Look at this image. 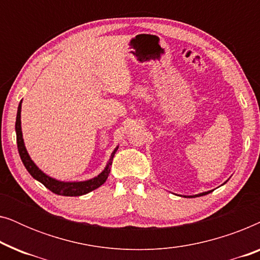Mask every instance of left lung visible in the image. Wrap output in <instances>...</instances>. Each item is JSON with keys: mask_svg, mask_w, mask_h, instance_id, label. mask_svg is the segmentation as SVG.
<instances>
[{"mask_svg": "<svg viewBox=\"0 0 260 260\" xmlns=\"http://www.w3.org/2000/svg\"><path fill=\"white\" fill-rule=\"evenodd\" d=\"M212 190H209V191H205V193H200V194H198V195H191V197H186V198H197V197H202V195H206V194H208V193H211Z\"/></svg>", "mask_w": 260, "mask_h": 260, "instance_id": "8db88e82", "label": "left lung"}]
</instances>
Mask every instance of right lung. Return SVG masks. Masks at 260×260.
I'll use <instances>...</instances> for the list:
<instances>
[{"mask_svg":"<svg viewBox=\"0 0 260 260\" xmlns=\"http://www.w3.org/2000/svg\"><path fill=\"white\" fill-rule=\"evenodd\" d=\"M21 103L19 104V108H17V115H16V123H15V131H16V141H17V149H19L20 157L22 159V163L26 167L28 173L30 174L31 176L34 177L35 180H38L39 182H41L46 188H48L49 190L53 191V193L58 195H63V197H80V195L87 194L90 191L97 189L98 187H101L103 183L105 182L106 179H108L110 169H111L112 159L113 156H115L117 147L115 150L112 151L111 157L109 159V163L106 165L105 169L99 174L98 176L93 177V179L83 181V182H62V181H58L55 179H52L48 175H46L45 173H42L40 169L35 166V163L31 161V158L28 155L26 150V147H24L23 138H22V131H21Z\"/></svg>","mask_w":260,"mask_h":260,"instance_id":"right-lung-1","label":"right lung"}]
</instances>
